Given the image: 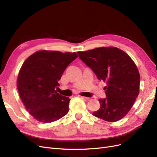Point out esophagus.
<instances>
[{
  "label": "esophagus",
  "mask_w": 157,
  "mask_h": 157,
  "mask_svg": "<svg viewBox=\"0 0 157 157\" xmlns=\"http://www.w3.org/2000/svg\"><path fill=\"white\" fill-rule=\"evenodd\" d=\"M81 98L84 99V100L85 101H90V99L89 98L84 97V96H81Z\"/></svg>",
  "instance_id": "1"
}]
</instances>
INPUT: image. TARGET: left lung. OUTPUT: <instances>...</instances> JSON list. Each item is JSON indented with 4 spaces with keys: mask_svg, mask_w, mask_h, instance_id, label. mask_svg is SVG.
<instances>
[{
    "mask_svg": "<svg viewBox=\"0 0 157 157\" xmlns=\"http://www.w3.org/2000/svg\"><path fill=\"white\" fill-rule=\"evenodd\" d=\"M79 58L107 86L106 98L99 99L100 108L92 115L107 122H116L126 115L140 92V76L136 64L124 51L101 47L78 52Z\"/></svg>",
    "mask_w": 157,
    "mask_h": 157,
    "instance_id": "8db88e82",
    "label": "left lung"
}]
</instances>
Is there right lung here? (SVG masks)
<instances>
[{
    "mask_svg": "<svg viewBox=\"0 0 157 157\" xmlns=\"http://www.w3.org/2000/svg\"><path fill=\"white\" fill-rule=\"evenodd\" d=\"M78 57L73 52L40 50L30 56L18 74L17 90L27 111L39 122L50 123L67 114L70 99L59 94L63 71Z\"/></svg>",
    "mask_w": 157,
    "mask_h": 157,
    "instance_id": "add662e5",
    "label": "right lung"
}]
</instances>
